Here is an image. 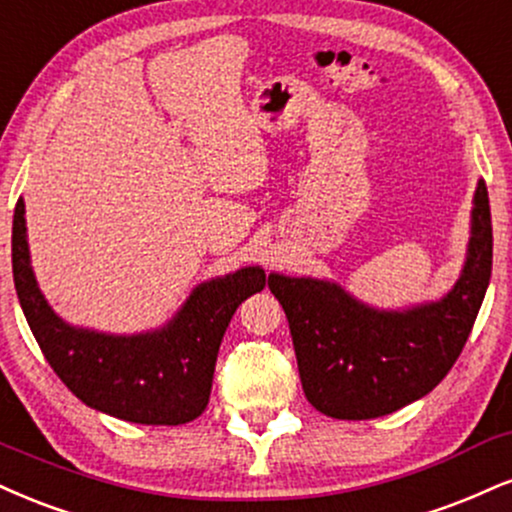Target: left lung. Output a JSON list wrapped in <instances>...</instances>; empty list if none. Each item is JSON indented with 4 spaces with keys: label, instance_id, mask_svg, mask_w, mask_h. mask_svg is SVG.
Returning a JSON list of instances; mask_svg holds the SVG:
<instances>
[{
    "label": "left lung",
    "instance_id": "8db88e82",
    "mask_svg": "<svg viewBox=\"0 0 512 512\" xmlns=\"http://www.w3.org/2000/svg\"><path fill=\"white\" fill-rule=\"evenodd\" d=\"M491 209L479 181L467 262L439 303L379 312L336 283L274 274L312 408L336 420H372L427 396L463 353L491 279Z\"/></svg>",
    "mask_w": 512,
    "mask_h": 512
}]
</instances>
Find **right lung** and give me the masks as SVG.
Here are the masks:
<instances>
[{
  "label": "right lung",
  "instance_id": "obj_1",
  "mask_svg": "<svg viewBox=\"0 0 512 512\" xmlns=\"http://www.w3.org/2000/svg\"><path fill=\"white\" fill-rule=\"evenodd\" d=\"M23 214L26 205L18 200L11 231L16 293L42 355L73 396L138 424H186L200 417L233 312L274 276L260 267H245L200 283L183 310L152 334L107 336L73 329L54 315L35 283Z\"/></svg>",
  "mask_w": 512,
  "mask_h": 512
}]
</instances>
